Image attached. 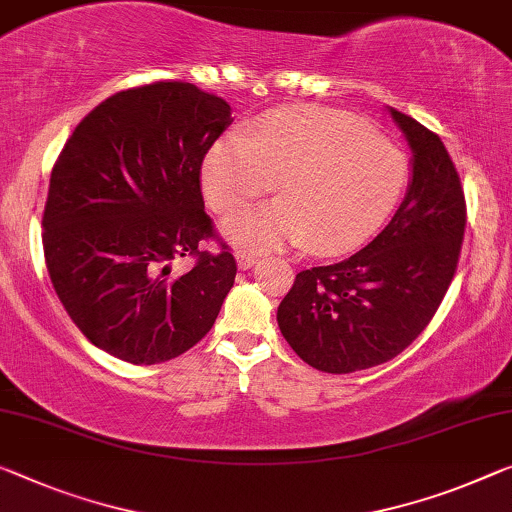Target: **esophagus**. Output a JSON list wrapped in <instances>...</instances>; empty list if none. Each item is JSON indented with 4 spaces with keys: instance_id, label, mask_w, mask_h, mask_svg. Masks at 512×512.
<instances>
[{
    "instance_id": "esophagus-1",
    "label": "esophagus",
    "mask_w": 512,
    "mask_h": 512,
    "mask_svg": "<svg viewBox=\"0 0 512 512\" xmlns=\"http://www.w3.org/2000/svg\"><path fill=\"white\" fill-rule=\"evenodd\" d=\"M235 261H238V267H240V270H249V267L258 261V256L254 254V251L238 249V251H235Z\"/></svg>"
}]
</instances>
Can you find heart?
I'll return each instance as SVG.
<instances>
[{
    "label": "heart",
    "instance_id": "b5f03b06",
    "mask_svg": "<svg viewBox=\"0 0 512 512\" xmlns=\"http://www.w3.org/2000/svg\"><path fill=\"white\" fill-rule=\"evenodd\" d=\"M281 199L235 212L224 233L249 251L306 245L325 254L359 245L387 222L407 183L400 148L322 107L265 114L203 157V187L222 215L272 190Z\"/></svg>",
    "mask_w": 512,
    "mask_h": 512
}]
</instances>
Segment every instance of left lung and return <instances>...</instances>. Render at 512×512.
Masks as SVG:
<instances>
[{"label":"left lung","mask_w":512,"mask_h":512,"mask_svg":"<svg viewBox=\"0 0 512 512\" xmlns=\"http://www.w3.org/2000/svg\"><path fill=\"white\" fill-rule=\"evenodd\" d=\"M412 183L391 222L357 254L295 274L277 311L290 348L322 373H355L400 355L430 325L455 277L467 226L458 169L435 132L398 109Z\"/></svg>","instance_id":"8db88e82"}]
</instances>
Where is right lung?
<instances>
[{"label":"right lung","mask_w":512,"mask_h":512,"mask_svg":"<svg viewBox=\"0 0 512 512\" xmlns=\"http://www.w3.org/2000/svg\"><path fill=\"white\" fill-rule=\"evenodd\" d=\"M231 121L224 98L162 80L102 100L68 137L43 254L54 293L96 348L162 364L215 325L238 265L203 210L201 164ZM180 257L193 261L187 271L173 267Z\"/></svg>","instance_id":"1"}]
</instances>
